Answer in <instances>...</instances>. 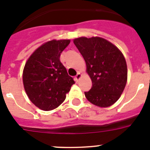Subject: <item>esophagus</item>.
I'll return each instance as SVG.
<instances>
[{
  "mask_svg": "<svg viewBox=\"0 0 150 150\" xmlns=\"http://www.w3.org/2000/svg\"><path fill=\"white\" fill-rule=\"evenodd\" d=\"M80 77H81V74H80V73H78V74L76 75V76L74 77V79H75V81L77 82L78 80H79V79H80Z\"/></svg>",
  "mask_w": 150,
  "mask_h": 150,
  "instance_id": "obj_1",
  "label": "esophagus"
}]
</instances>
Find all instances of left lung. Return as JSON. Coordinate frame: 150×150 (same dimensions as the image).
<instances>
[{
	"mask_svg": "<svg viewBox=\"0 0 150 150\" xmlns=\"http://www.w3.org/2000/svg\"><path fill=\"white\" fill-rule=\"evenodd\" d=\"M74 43L83 55L92 86L85 92L87 100L100 107L113 104L127 83L125 59L116 46L101 38H79Z\"/></svg>",
	"mask_w": 150,
	"mask_h": 150,
	"instance_id": "left-lung-1",
	"label": "left lung"
}]
</instances>
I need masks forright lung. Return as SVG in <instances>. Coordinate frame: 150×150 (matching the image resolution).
Segmentation results:
<instances>
[{
    "instance_id": "1",
    "label": "right lung",
    "mask_w": 150,
    "mask_h": 150,
    "mask_svg": "<svg viewBox=\"0 0 150 150\" xmlns=\"http://www.w3.org/2000/svg\"><path fill=\"white\" fill-rule=\"evenodd\" d=\"M70 40L46 42L34 52L23 71L24 88L33 104L43 110H52L65 100L74 79L60 62V55Z\"/></svg>"
}]
</instances>
